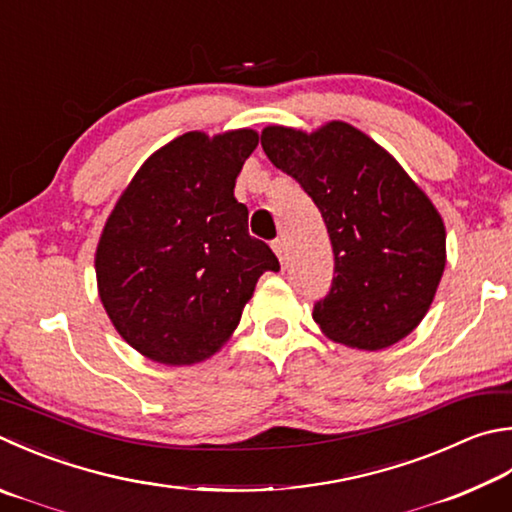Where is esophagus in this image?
Wrapping results in <instances>:
<instances>
[{"label": "esophagus", "mask_w": 512, "mask_h": 512, "mask_svg": "<svg viewBox=\"0 0 512 512\" xmlns=\"http://www.w3.org/2000/svg\"><path fill=\"white\" fill-rule=\"evenodd\" d=\"M271 246H273V250H275V255L280 257V262H282V264H286V257H288V246H286V239H282V237H280V239H275Z\"/></svg>", "instance_id": "34e87169"}]
</instances>
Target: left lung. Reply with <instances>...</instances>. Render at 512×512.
Returning a JSON list of instances; mask_svg holds the SVG:
<instances>
[{"label":"left lung","mask_w":512,"mask_h":512,"mask_svg":"<svg viewBox=\"0 0 512 512\" xmlns=\"http://www.w3.org/2000/svg\"><path fill=\"white\" fill-rule=\"evenodd\" d=\"M262 147L322 212L333 282L313 306L331 340L378 351L425 318L445 268V226L427 194L376 141L342 120L315 132L271 125Z\"/></svg>","instance_id":"left-lung-1"}]
</instances>
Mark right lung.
<instances>
[{
  "instance_id": "1",
  "label": "right lung",
  "mask_w": 512,
  "mask_h": 512,
  "mask_svg": "<svg viewBox=\"0 0 512 512\" xmlns=\"http://www.w3.org/2000/svg\"><path fill=\"white\" fill-rule=\"evenodd\" d=\"M257 132H188L134 174L96 250L100 302L145 358L194 365L217 353L266 271L268 244L248 235L235 181Z\"/></svg>"
}]
</instances>
